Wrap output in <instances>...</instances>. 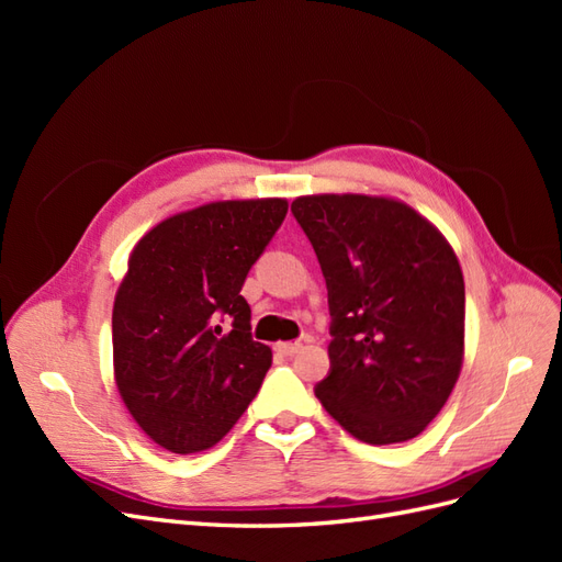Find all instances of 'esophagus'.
I'll return each instance as SVG.
<instances>
[{"label":"esophagus","instance_id":"obj_1","mask_svg":"<svg viewBox=\"0 0 562 562\" xmlns=\"http://www.w3.org/2000/svg\"><path fill=\"white\" fill-rule=\"evenodd\" d=\"M274 349H277L281 356H295V353L302 349V345H300V342H279Z\"/></svg>","mask_w":562,"mask_h":562}]
</instances>
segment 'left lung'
Masks as SVG:
<instances>
[{"label": "left lung", "mask_w": 562, "mask_h": 562, "mask_svg": "<svg viewBox=\"0 0 562 562\" xmlns=\"http://www.w3.org/2000/svg\"><path fill=\"white\" fill-rule=\"evenodd\" d=\"M291 213L328 288L330 370L314 394L370 446L403 443L440 413L464 356V279L440 232L405 203L300 196Z\"/></svg>", "instance_id": "8db88e82"}]
</instances>
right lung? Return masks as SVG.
Wrapping results in <instances>:
<instances>
[{"label": "right lung", "instance_id": "1", "mask_svg": "<svg viewBox=\"0 0 562 562\" xmlns=\"http://www.w3.org/2000/svg\"><path fill=\"white\" fill-rule=\"evenodd\" d=\"M288 213L283 199L173 215L133 248L112 312L114 375L140 429L176 454L213 448L260 391L271 349L241 295Z\"/></svg>", "mask_w": 562, "mask_h": 562}]
</instances>
